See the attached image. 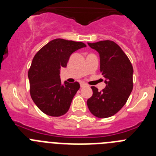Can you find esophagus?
<instances>
[{
	"mask_svg": "<svg viewBox=\"0 0 156 156\" xmlns=\"http://www.w3.org/2000/svg\"><path fill=\"white\" fill-rule=\"evenodd\" d=\"M86 83H85L84 82H80V87H84V86H86Z\"/></svg>",
	"mask_w": 156,
	"mask_h": 156,
	"instance_id": "1",
	"label": "esophagus"
}]
</instances>
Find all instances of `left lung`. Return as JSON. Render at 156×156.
Instances as JSON below:
<instances>
[{"label":"left lung","instance_id":"obj_1","mask_svg":"<svg viewBox=\"0 0 156 156\" xmlns=\"http://www.w3.org/2000/svg\"><path fill=\"white\" fill-rule=\"evenodd\" d=\"M87 44L98 52L100 71L106 86L101 91L91 87L93 95L87 104L94 116L107 118L115 115L126 104L133 90V66L126 54L113 41Z\"/></svg>","mask_w":156,"mask_h":156}]
</instances>
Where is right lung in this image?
I'll use <instances>...</instances> for the list:
<instances>
[{"label":"right lung","mask_w":156,"mask_h":156,"mask_svg":"<svg viewBox=\"0 0 156 156\" xmlns=\"http://www.w3.org/2000/svg\"><path fill=\"white\" fill-rule=\"evenodd\" d=\"M85 47L82 42L58 38L48 43L35 55L28 72L30 95L44 113L61 116L68 112L80 83L65 81L62 84L60 69L66 67L72 54Z\"/></svg>","instance_id":"add662e5"}]
</instances>
